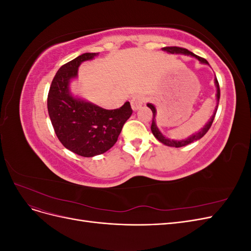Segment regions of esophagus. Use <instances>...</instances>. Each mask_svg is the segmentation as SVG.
Listing matches in <instances>:
<instances>
[{"label": "esophagus", "instance_id": "obj_1", "mask_svg": "<svg viewBox=\"0 0 251 251\" xmlns=\"http://www.w3.org/2000/svg\"><path fill=\"white\" fill-rule=\"evenodd\" d=\"M143 102H144V98L142 96H140V95L134 96L131 100V107H132L133 111L139 110L142 107Z\"/></svg>", "mask_w": 251, "mask_h": 251}]
</instances>
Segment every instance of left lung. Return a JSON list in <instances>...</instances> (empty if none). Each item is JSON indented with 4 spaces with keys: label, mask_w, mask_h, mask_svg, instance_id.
Returning <instances> with one entry per match:
<instances>
[{
    "label": "left lung",
    "mask_w": 251,
    "mask_h": 251,
    "mask_svg": "<svg viewBox=\"0 0 251 251\" xmlns=\"http://www.w3.org/2000/svg\"><path fill=\"white\" fill-rule=\"evenodd\" d=\"M163 51L168 52V53H171V54H182V55H188V56H192V57H195L199 60V62L201 64H205V65H208V62L206 59H204L198 55L194 54L193 52L188 51L187 49H184V48H180V47H164L162 48ZM215 86L217 88V94H216V97H217V105L215 108V111H214V114H212L210 119L207 121V124L205 125L201 130H199L197 133L193 134L189 136V137L185 138V139H182V140H175V139H171V138H168L165 137V136L160 132V130H159L157 125H156V114H157V111H156V108L154 104L151 103H148L147 105L148 107L151 110V112H153V121H151V133H153V135L155 136V138H157L159 141H160L161 143L165 144V146L168 147H173V148H181V147H185L187 146V144H191L193 143L194 141H197L201 139L203 136L207 133V131L209 130V127L211 126V124L212 121H214L215 119V116H216V113H217V109H218V104H219V100H220V87H219V82L217 80V77L215 78Z\"/></svg>",
    "instance_id": "1"
}]
</instances>
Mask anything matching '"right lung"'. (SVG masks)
Segmentation results:
<instances>
[{
  "instance_id": "right-lung-1",
  "label": "right lung",
  "mask_w": 251,
  "mask_h": 251,
  "mask_svg": "<svg viewBox=\"0 0 251 251\" xmlns=\"http://www.w3.org/2000/svg\"><path fill=\"white\" fill-rule=\"evenodd\" d=\"M98 53H83L58 69L48 94V113L58 140L73 153L94 157L116 143L126 121L131 117L128 101L115 110H105L74 96L70 83L77 77L78 68Z\"/></svg>"
}]
</instances>
